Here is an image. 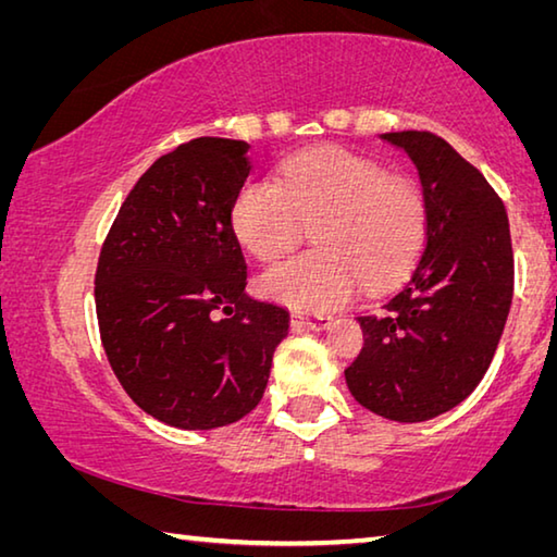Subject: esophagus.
Segmentation results:
<instances>
[{
	"mask_svg": "<svg viewBox=\"0 0 557 557\" xmlns=\"http://www.w3.org/2000/svg\"><path fill=\"white\" fill-rule=\"evenodd\" d=\"M326 324H332V317H324V314H307V312H295L292 314V326L297 329H324Z\"/></svg>",
	"mask_w": 557,
	"mask_h": 557,
	"instance_id": "esophagus-1",
	"label": "esophagus"
}]
</instances>
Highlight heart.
I'll use <instances>...</instances> for the list:
<instances>
[{
  "label": "heart",
  "instance_id": "obj_1",
  "mask_svg": "<svg viewBox=\"0 0 557 557\" xmlns=\"http://www.w3.org/2000/svg\"><path fill=\"white\" fill-rule=\"evenodd\" d=\"M231 228L265 265L289 256L312 228L317 250L270 268L258 287L299 312H326L363 282L379 292L412 268L425 243L428 201L412 178L322 147L287 159L277 182H245L231 206Z\"/></svg>",
  "mask_w": 557,
  "mask_h": 557
}]
</instances>
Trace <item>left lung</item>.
<instances>
[{"mask_svg":"<svg viewBox=\"0 0 557 557\" xmlns=\"http://www.w3.org/2000/svg\"><path fill=\"white\" fill-rule=\"evenodd\" d=\"M418 169L428 233L410 280L375 314L356 317L363 348L344 371L354 398L395 422L447 412L492 363L513 297L502 199L476 166L432 132H385Z\"/></svg>","mask_w":557,"mask_h":557,"instance_id":"8db88e82","label":"left lung"}]
</instances>
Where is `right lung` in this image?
<instances>
[{"label": "right lung", "mask_w": 557, "mask_h": 557, "mask_svg": "<svg viewBox=\"0 0 557 557\" xmlns=\"http://www.w3.org/2000/svg\"><path fill=\"white\" fill-rule=\"evenodd\" d=\"M248 143L199 137L139 176L102 243L96 309L127 395L182 430H213L260 403L289 312L245 295L231 206Z\"/></svg>", "instance_id": "add662e5"}]
</instances>
